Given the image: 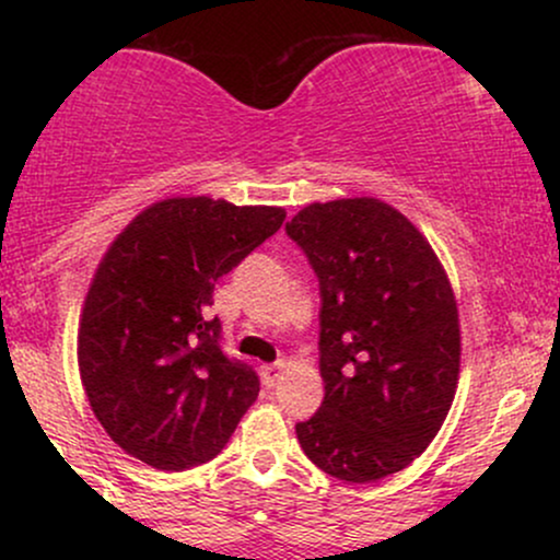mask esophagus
Wrapping results in <instances>:
<instances>
[{"label":"esophagus","mask_w":560,"mask_h":560,"mask_svg":"<svg viewBox=\"0 0 560 560\" xmlns=\"http://www.w3.org/2000/svg\"><path fill=\"white\" fill-rule=\"evenodd\" d=\"M284 369H287L284 361L262 365V378H266L268 387H276V384H279V378H281V374H284Z\"/></svg>","instance_id":"esophagus-1"}]
</instances>
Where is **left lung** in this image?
<instances>
[{
  "instance_id": "1",
  "label": "left lung",
  "mask_w": 560,
  "mask_h": 560,
  "mask_svg": "<svg viewBox=\"0 0 560 560\" xmlns=\"http://www.w3.org/2000/svg\"><path fill=\"white\" fill-rule=\"evenodd\" d=\"M287 234L320 284L326 395L298 423L300 447L352 485L402 471L458 389L460 320L445 268L427 236L376 197L307 205Z\"/></svg>"
}]
</instances>
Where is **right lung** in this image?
<instances>
[{"instance_id":"obj_1","label":"right lung","mask_w":560,"mask_h":560,"mask_svg":"<svg viewBox=\"0 0 560 560\" xmlns=\"http://www.w3.org/2000/svg\"><path fill=\"white\" fill-rule=\"evenodd\" d=\"M284 208L152 202L96 266L79 320L81 384L107 436L163 471L208 464L258 400L253 369L205 318L215 281L284 223Z\"/></svg>"}]
</instances>
